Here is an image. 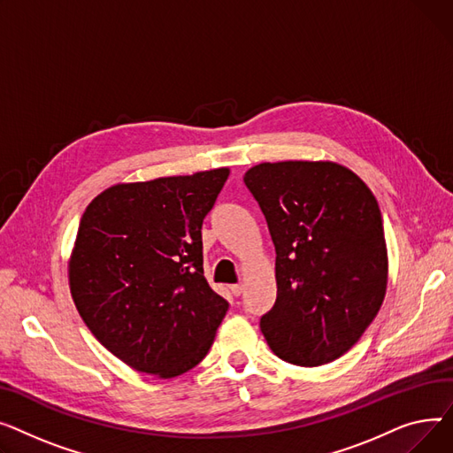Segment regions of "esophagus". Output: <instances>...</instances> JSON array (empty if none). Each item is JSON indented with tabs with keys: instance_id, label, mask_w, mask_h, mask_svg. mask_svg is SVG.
<instances>
[{
	"instance_id": "1",
	"label": "esophagus",
	"mask_w": 453,
	"mask_h": 453,
	"mask_svg": "<svg viewBox=\"0 0 453 453\" xmlns=\"http://www.w3.org/2000/svg\"><path fill=\"white\" fill-rule=\"evenodd\" d=\"M230 292L234 296H242L243 295V285L242 283H235V285H230Z\"/></svg>"
}]
</instances>
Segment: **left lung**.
<instances>
[{
  "label": "left lung",
  "mask_w": 453,
  "mask_h": 453,
  "mask_svg": "<svg viewBox=\"0 0 453 453\" xmlns=\"http://www.w3.org/2000/svg\"><path fill=\"white\" fill-rule=\"evenodd\" d=\"M276 249L278 296L261 333L285 362L336 360L377 316L388 283L382 214L351 170L334 163H263L243 177Z\"/></svg>",
  "instance_id": "8db88e82"
}]
</instances>
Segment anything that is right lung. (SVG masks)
<instances>
[{"instance_id":"1","label":"right lung","mask_w":453,"mask_h":453,"mask_svg":"<svg viewBox=\"0 0 453 453\" xmlns=\"http://www.w3.org/2000/svg\"><path fill=\"white\" fill-rule=\"evenodd\" d=\"M228 170L119 184L80 219L69 263L74 305L129 367L163 379L196 367L228 302L203 271L201 228Z\"/></svg>"}]
</instances>
